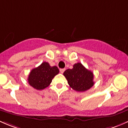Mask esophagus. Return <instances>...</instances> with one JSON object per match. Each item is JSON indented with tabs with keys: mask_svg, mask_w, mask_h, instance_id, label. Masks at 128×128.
Returning a JSON list of instances; mask_svg holds the SVG:
<instances>
[{
	"mask_svg": "<svg viewBox=\"0 0 128 128\" xmlns=\"http://www.w3.org/2000/svg\"><path fill=\"white\" fill-rule=\"evenodd\" d=\"M64 71H65V69H64V68H61V69H60V72L61 73H64Z\"/></svg>",
	"mask_w": 128,
	"mask_h": 128,
	"instance_id": "1",
	"label": "esophagus"
}]
</instances>
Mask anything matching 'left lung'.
Masks as SVG:
<instances>
[{
    "label": "left lung",
    "mask_w": 128,
    "mask_h": 128,
    "mask_svg": "<svg viewBox=\"0 0 128 128\" xmlns=\"http://www.w3.org/2000/svg\"><path fill=\"white\" fill-rule=\"evenodd\" d=\"M70 86L78 92H84L91 88L94 84V74L81 63L73 65L72 69H68L64 73Z\"/></svg>",
    "instance_id": "obj_1"
}]
</instances>
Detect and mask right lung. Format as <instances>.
I'll return each mask as SVG.
<instances>
[{
  "mask_svg": "<svg viewBox=\"0 0 128 128\" xmlns=\"http://www.w3.org/2000/svg\"><path fill=\"white\" fill-rule=\"evenodd\" d=\"M59 73L56 66H51L48 63H42L40 65L34 68L29 74V84L37 90H42L50 85L52 79Z\"/></svg>",
  "mask_w": 128,
  "mask_h": 128,
  "instance_id": "obj_1",
  "label": "right lung"
}]
</instances>
